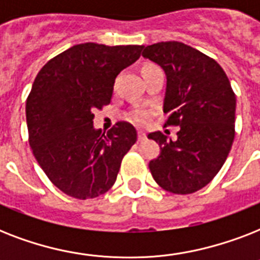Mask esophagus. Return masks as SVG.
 Returning a JSON list of instances; mask_svg holds the SVG:
<instances>
[{
    "label": "esophagus",
    "instance_id": "esophagus-1",
    "mask_svg": "<svg viewBox=\"0 0 260 260\" xmlns=\"http://www.w3.org/2000/svg\"><path fill=\"white\" fill-rule=\"evenodd\" d=\"M138 139H139V142H143V140H146V134H144L143 131H139Z\"/></svg>",
    "mask_w": 260,
    "mask_h": 260
}]
</instances>
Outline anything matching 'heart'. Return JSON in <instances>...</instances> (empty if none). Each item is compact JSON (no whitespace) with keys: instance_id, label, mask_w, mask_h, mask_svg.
Instances as JSON below:
<instances>
[{"instance_id":"1","label":"heart","mask_w":260,"mask_h":260,"mask_svg":"<svg viewBox=\"0 0 260 260\" xmlns=\"http://www.w3.org/2000/svg\"><path fill=\"white\" fill-rule=\"evenodd\" d=\"M151 117V112L148 109H144V108H138V109H134L128 114V118L134 124H138V125H146L148 120Z\"/></svg>"}]
</instances>
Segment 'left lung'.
Masks as SVG:
<instances>
[{
	"label": "left lung",
	"instance_id": "1",
	"mask_svg": "<svg viewBox=\"0 0 260 260\" xmlns=\"http://www.w3.org/2000/svg\"><path fill=\"white\" fill-rule=\"evenodd\" d=\"M143 56L166 74L165 125L179 126L175 142L159 131L148 135L160 146L150 171L170 193H194L216 177L230 154L235 139L234 90L214 59L183 43L147 46Z\"/></svg>",
	"mask_w": 260,
	"mask_h": 260
}]
</instances>
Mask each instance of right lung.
Listing matches in <instances>:
<instances>
[{"label":"right lung","mask_w":260,"mask_h":260,"mask_svg":"<svg viewBox=\"0 0 260 260\" xmlns=\"http://www.w3.org/2000/svg\"><path fill=\"white\" fill-rule=\"evenodd\" d=\"M143 46L83 43L43 66L26 98V125L35 158L59 190L95 198L114 185L124 155L138 140L129 122L108 134L93 112L108 105L120 71L140 58Z\"/></svg>","instance_id":"add662e5"}]
</instances>
